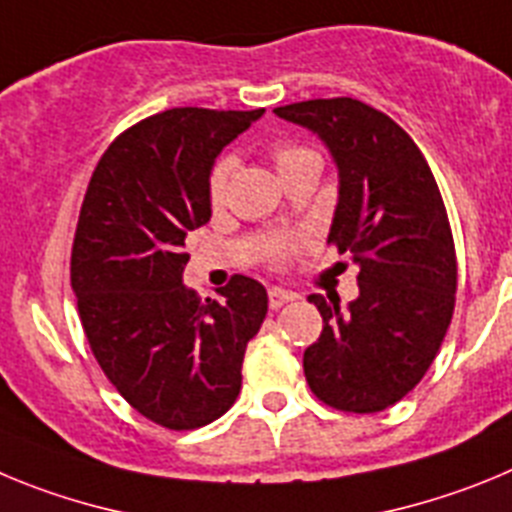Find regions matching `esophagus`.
<instances>
[{"mask_svg":"<svg viewBox=\"0 0 512 512\" xmlns=\"http://www.w3.org/2000/svg\"><path fill=\"white\" fill-rule=\"evenodd\" d=\"M296 293L293 290H285V288H270L267 290V301H270V308H280L285 306L288 301H293Z\"/></svg>","mask_w":512,"mask_h":512,"instance_id":"1","label":"esophagus"}]
</instances>
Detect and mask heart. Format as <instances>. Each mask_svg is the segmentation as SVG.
Listing matches in <instances>:
<instances>
[{
    "mask_svg": "<svg viewBox=\"0 0 512 512\" xmlns=\"http://www.w3.org/2000/svg\"><path fill=\"white\" fill-rule=\"evenodd\" d=\"M273 158L278 170L290 168V165L301 163V160L308 158H319V155L308 150V147L296 145V142H280V145L273 147ZM232 170H234V158L232 155H224L222 160H216V165L211 168V176H209V199L211 204H222L224 196H227V186H229V178H232ZM288 252V247L278 245L273 247V260L280 262Z\"/></svg>",
    "mask_w": 512,
    "mask_h": 512,
    "instance_id": "obj_1",
    "label": "heart"
}]
</instances>
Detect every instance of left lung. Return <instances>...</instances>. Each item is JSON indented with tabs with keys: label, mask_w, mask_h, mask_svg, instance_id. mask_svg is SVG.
<instances>
[{
	"label": "left lung",
	"mask_w": 512,
	"mask_h": 512,
	"mask_svg": "<svg viewBox=\"0 0 512 512\" xmlns=\"http://www.w3.org/2000/svg\"><path fill=\"white\" fill-rule=\"evenodd\" d=\"M275 114L321 137L339 168L329 245L359 265L357 301L313 293L324 329L303 352L321 403L377 413L416 388L454 313L457 252L436 178L411 135L365 101L336 96Z\"/></svg>",
	"instance_id": "1"
}]
</instances>
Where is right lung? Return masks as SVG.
Returning <instances> with one entry per match:
<instances>
[{
  "label": "right lung",
  "mask_w": 512,
  "mask_h": 512,
  "mask_svg": "<svg viewBox=\"0 0 512 512\" xmlns=\"http://www.w3.org/2000/svg\"><path fill=\"white\" fill-rule=\"evenodd\" d=\"M176 107L124 130L86 188L71 288L96 362L147 421L191 431L229 411L267 313L257 280L232 275L222 301L183 285L186 234L211 219L214 158L262 117Z\"/></svg>",
  "instance_id": "add662e5"
}]
</instances>
